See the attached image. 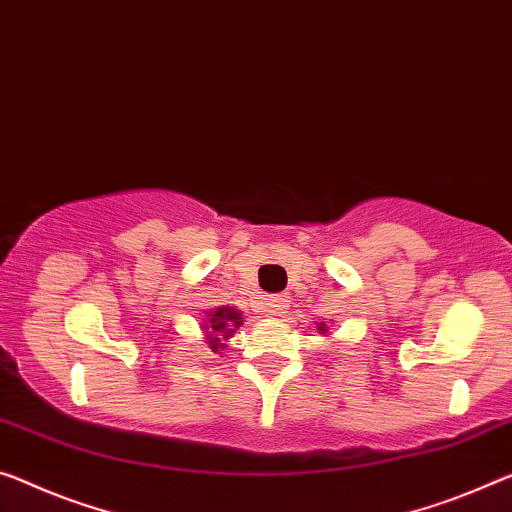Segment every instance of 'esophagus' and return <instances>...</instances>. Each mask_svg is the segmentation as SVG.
<instances>
[{
  "label": "esophagus",
  "mask_w": 512,
  "mask_h": 512,
  "mask_svg": "<svg viewBox=\"0 0 512 512\" xmlns=\"http://www.w3.org/2000/svg\"><path fill=\"white\" fill-rule=\"evenodd\" d=\"M286 306H288L286 295H274V297H270V300H267L265 311H267V316H283Z\"/></svg>",
  "instance_id": "34e87169"
}]
</instances>
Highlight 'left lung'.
<instances>
[{
    "instance_id": "1",
    "label": "left lung",
    "mask_w": 512,
    "mask_h": 512,
    "mask_svg": "<svg viewBox=\"0 0 512 512\" xmlns=\"http://www.w3.org/2000/svg\"><path fill=\"white\" fill-rule=\"evenodd\" d=\"M318 332H320V334H327V327H325V322H320V325H318Z\"/></svg>"
}]
</instances>
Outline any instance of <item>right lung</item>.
Masks as SVG:
<instances>
[{
	"label": "right lung",
	"instance_id": "1",
	"mask_svg": "<svg viewBox=\"0 0 512 512\" xmlns=\"http://www.w3.org/2000/svg\"><path fill=\"white\" fill-rule=\"evenodd\" d=\"M238 327H242V311L226 304L206 311V318L201 322L206 343L210 345L212 352H217V355L219 350L226 348V343H229V338L235 334Z\"/></svg>",
	"mask_w": 512,
	"mask_h": 512
}]
</instances>
